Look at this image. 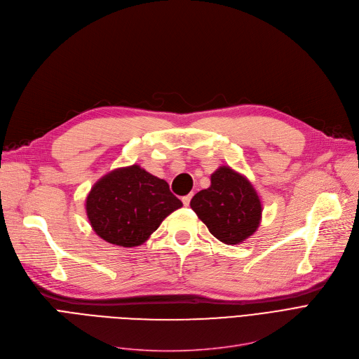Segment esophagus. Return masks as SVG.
Masks as SVG:
<instances>
[{
  "mask_svg": "<svg viewBox=\"0 0 359 359\" xmlns=\"http://www.w3.org/2000/svg\"><path fill=\"white\" fill-rule=\"evenodd\" d=\"M191 199H192V195H186V196H183V198H182V202H183V205H184V206H189Z\"/></svg>",
  "mask_w": 359,
  "mask_h": 359,
  "instance_id": "obj_1",
  "label": "esophagus"
}]
</instances>
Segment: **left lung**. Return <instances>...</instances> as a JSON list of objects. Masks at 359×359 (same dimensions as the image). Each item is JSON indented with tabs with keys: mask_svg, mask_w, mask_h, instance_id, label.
<instances>
[{
	"mask_svg": "<svg viewBox=\"0 0 359 359\" xmlns=\"http://www.w3.org/2000/svg\"><path fill=\"white\" fill-rule=\"evenodd\" d=\"M191 208L225 244H240L257 230L262 219V202L253 184L229 165L211 175V186L198 192Z\"/></svg>",
	"mask_w": 359,
	"mask_h": 359,
	"instance_id": "obj_1",
	"label": "left lung"
}]
</instances>
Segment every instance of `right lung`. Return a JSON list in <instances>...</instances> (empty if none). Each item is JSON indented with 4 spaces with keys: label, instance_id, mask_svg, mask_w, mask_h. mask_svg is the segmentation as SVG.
<instances>
[{
    "label": "right lung",
    "instance_id": "obj_1",
    "mask_svg": "<svg viewBox=\"0 0 359 359\" xmlns=\"http://www.w3.org/2000/svg\"><path fill=\"white\" fill-rule=\"evenodd\" d=\"M180 206V199L170 192L165 180L137 164L103 176L86 199L94 233L121 248L140 246Z\"/></svg>",
    "mask_w": 359,
    "mask_h": 359
}]
</instances>
